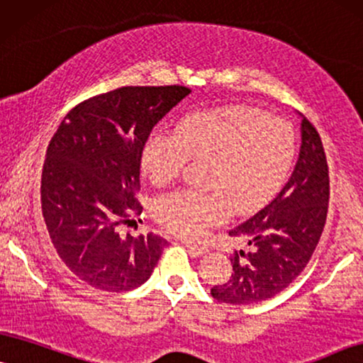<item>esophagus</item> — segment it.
Returning <instances> with one entry per match:
<instances>
[{
    "mask_svg": "<svg viewBox=\"0 0 363 363\" xmlns=\"http://www.w3.org/2000/svg\"><path fill=\"white\" fill-rule=\"evenodd\" d=\"M184 245H186L187 250H189L191 253L194 255V256H203V255H206V253H208V251H209V247L206 246V245H201V242H191V241H186Z\"/></svg>",
    "mask_w": 363,
    "mask_h": 363,
    "instance_id": "1",
    "label": "esophagus"
}]
</instances>
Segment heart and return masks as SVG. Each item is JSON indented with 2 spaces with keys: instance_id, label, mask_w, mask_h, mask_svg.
<instances>
[{
  "instance_id": "obj_1",
  "label": "heart",
  "mask_w": 363,
  "mask_h": 363,
  "mask_svg": "<svg viewBox=\"0 0 363 363\" xmlns=\"http://www.w3.org/2000/svg\"><path fill=\"white\" fill-rule=\"evenodd\" d=\"M296 150L293 127L251 107H223L191 113L176 132L157 130L145 142L142 172L155 186L172 181L189 159L209 160V191H174L155 201L157 221L179 235L201 236L229 211L251 213L274 196Z\"/></svg>"
}]
</instances>
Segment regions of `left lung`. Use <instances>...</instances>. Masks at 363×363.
<instances>
[{"label": "left lung", "mask_w": 363, "mask_h": 363, "mask_svg": "<svg viewBox=\"0 0 363 363\" xmlns=\"http://www.w3.org/2000/svg\"><path fill=\"white\" fill-rule=\"evenodd\" d=\"M300 117V154L288 182L272 203L229 231L250 250L236 251L231 278L211 290L218 301L250 305L273 298L303 272L318 245L328 211V166L318 132Z\"/></svg>", "instance_id": "left-lung-1"}]
</instances>
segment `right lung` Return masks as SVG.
<instances>
[{"label":"right lung","instance_id":"obj_1","mask_svg":"<svg viewBox=\"0 0 363 363\" xmlns=\"http://www.w3.org/2000/svg\"><path fill=\"white\" fill-rule=\"evenodd\" d=\"M191 94L181 85L122 86L67 113L41 172V211L60 258L82 281L128 291L152 274L167 241L154 233L122 238L142 213L140 155L155 123Z\"/></svg>","mask_w":363,"mask_h":363}]
</instances>
